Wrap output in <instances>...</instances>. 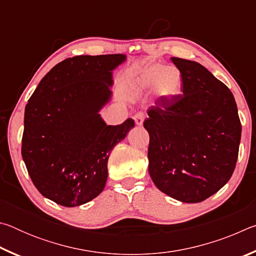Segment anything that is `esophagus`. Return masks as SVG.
I'll return each mask as SVG.
<instances>
[{"label":"esophagus","instance_id":"esophagus-1","mask_svg":"<svg viewBox=\"0 0 256 256\" xmlns=\"http://www.w3.org/2000/svg\"><path fill=\"white\" fill-rule=\"evenodd\" d=\"M134 120H136V124L138 125V126L144 124V112H138V114L134 115Z\"/></svg>","mask_w":256,"mask_h":256}]
</instances>
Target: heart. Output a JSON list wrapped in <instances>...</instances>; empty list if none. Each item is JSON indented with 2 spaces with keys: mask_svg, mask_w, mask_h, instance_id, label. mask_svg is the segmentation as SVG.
Here are the masks:
<instances>
[{
  "mask_svg": "<svg viewBox=\"0 0 256 256\" xmlns=\"http://www.w3.org/2000/svg\"><path fill=\"white\" fill-rule=\"evenodd\" d=\"M180 72L176 68H166L158 63L142 68L134 81V89L138 94L149 92L154 88V94L162 100H172L182 92Z\"/></svg>",
  "mask_w": 256,
  "mask_h": 256,
  "instance_id": "b5f03b06",
  "label": "heart"
}]
</instances>
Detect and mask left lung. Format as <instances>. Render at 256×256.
I'll list each match as a JSON object with an SVG mask.
<instances>
[{"label": "left lung", "instance_id": "left-lung-1", "mask_svg": "<svg viewBox=\"0 0 256 256\" xmlns=\"http://www.w3.org/2000/svg\"><path fill=\"white\" fill-rule=\"evenodd\" d=\"M172 60L182 74L183 94L149 108L144 123L150 136L149 174L168 196L198 203L230 180L242 125L226 84L200 63Z\"/></svg>", "mask_w": 256, "mask_h": 256}]
</instances>
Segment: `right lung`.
I'll return each mask as SVG.
<instances>
[{"label":"right lung","instance_id":"add662e5","mask_svg":"<svg viewBox=\"0 0 256 256\" xmlns=\"http://www.w3.org/2000/svg\"><path fill=\"white\" fill-rule=\"evenodd\" d=\"M124 54L79 55L42 78L24 110V162L36 188L73 208L102 192L114 146L134 128L128 118L107 125L99 112L112 99V71Z\"/></svg>","mask_w":256,"mask_h":256}]
</instances>
